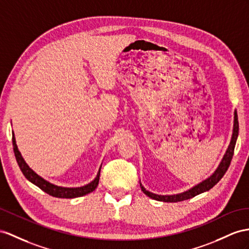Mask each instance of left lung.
<instances>
[{
	"instance_id": "8db88e82",
	"label": "left lung",
	"mask_w": 249,
	"mask_h": 249,
	"mask_svg": "<svg viewBox=\"0 0 249 249\" xmlns=\"http://www.w3.org/2000/svg\"><path fill=\"white\" fill-rule=\"evenodd\" d=\"M234 117H233V128H232V135H231V143L228 145V148L225 152L224 157H223L221 163L219 164L218 168L215 169L214 173L210 176L209 178H207L206 180L202 181L201 183L197 184V185L194 186L193 188H190L184 193L178 194V195H168V196H162V195H157L154 193H150V191L146 190V188L142 185L141 182H140V186H141V189L143 193L148 196L149 197L157 201H162V202H181L184 200H188L190 197H194L197 195H200L202 193H205V191H208L210 188H213L216 183H218L223 176L225 175V173L227 171L229 165H231V159L233 156V150H234V146H235V142H237L238 139V135H239V122H238V114H237V110H234L233 112Z\"/></svg>"
}]
</instances>
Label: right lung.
<instances>
[{
    "mask_svg": "<svg viewBox=\"0 0 249 249\" xmlns=\"http://www.w3.org/2000/svg\"><path fill=\"white\" fill-rule=\"evenodd\" d=\"M12 146H14L15 156L17 159V162L18 164V167H20V169L22 170L25 178L50 196H55V197H64V199H73V197L83 196L87 194H90L91 191H93L98 186L101 167L99 169L97 177L94 178V180L91 181L90 183L86 184V185L81 186V187H62V186L54 185V184L46 181L45 179H43L42 177L36 174L35 171L28 166L27 163L25 162V160L23 159L21 152L18 151L14 132H12Z\"/></svg>",
    "mask_w": 249,
    "mask_h": 249,
    "instance_id": "obj_1",
    "label": "right lung"
}]
</instances>
